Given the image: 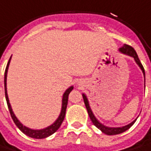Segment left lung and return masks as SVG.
Returning a JSON list of instances; mask_svg holds the SVG:
<instances>
[{
    "instance_id": "left-lung-1",
    "label": "left lung",
    "mask_w": 151,
    "mask_h": 151,
    "mask_svg": "<svg viewBox=\"0 0 151 151\" xmlns=\"http://www.w3.org/2000/svg\"><path fill=\"white\" fill-rule=\"evenodd\" d=\"M119 52H122V53H124V54L129 55V56H131V57H133V58L134 59L135 62L137 63V65H138V66L140 67V68L142 69V73H143V76H144V78H145V72H144L143 66L142 65V63H141V61H140V60H139V58H138V55H137L136 52L134 51V49L132 46L128 45H124L121 48H119ZM83 101H84L86 109H87V111H88V114H89V116H90V118H91L92 123H93L99 129H100L103 133H105L106 134L113 135V134H121V133L125 132L126 130H127L128 128H130V127H132L133 124H134V123L135 122V120H136V119H134V121H132L130 124H128V125H127V126H124V127H106V126H104L103 124H101V123L96 119V117L94 116V114H93L91 109V107H90V105H89V101H88V99H87V97H86L84 94H83Z\"/></svg>"
}]
</instances>
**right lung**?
<instances>
[{
	"label": "right lung",
	"instance_id": "add662e5",
	"mask_svg": "<svg viewBox=\"0 0 151 151\" xmlns=\"http://www.w3.org/2000/svg\"><path fill=\"white\" fill-rule=\"evenodd\" d=\"M10 60H11V57L7 64V67H6V69H5V74H4V89H5V97H6V100H7V105H8V107H9V113L11 115V118L13 119V121L15 122V124L17 125V127L26 135L32 137V138H36V139H43V138H45V137H48L49 135L52 134L53 133H55L59 127H60L64 118H65V114H66V109H67V106H68V95L69 93L71 92V91L73 90V86L69 87L63 94V97H62V106H61V111L60 113V116L58 117V119L49 127H45V128H43V129H39V130H35V129H31L25 126H24L18 119L16 117V115L14 114L13 111H12V108H11V106L9 104V97H8V93H7V73H8V68H9V62H10Z\"/></svg>",
	"mask_w": 151,
	"mask_h": 151
}]
</instances>
